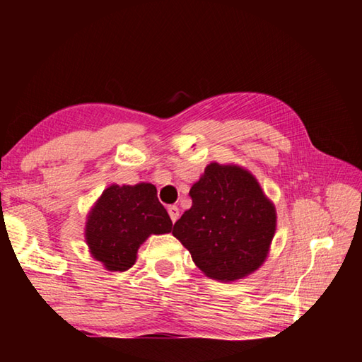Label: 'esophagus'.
Wrapping results in <instances>:
<instances>
[{
  "instance_id": "esophagus-1",
  "label": "esophagus",
  "mask_w": 362,
  "mask_h": 362,
  "mask_svg": "<svg viewBox=\"0 0 362 362\" xmlns=\"http://www.w3.org/2000/svg\"><path fill=\"white\" fill-rule=\"evenodd\" d=\"M168 212H169V217H170V220H173V222H175V220L179 218V216H180V212H179V207L174 206V204L168 207Z\"/></svg>"
}]
</instances>
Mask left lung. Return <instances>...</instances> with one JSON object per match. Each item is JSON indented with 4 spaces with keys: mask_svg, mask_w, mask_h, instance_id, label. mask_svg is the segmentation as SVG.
Instances as JSON below:
<instances>
[{
    "mask_svg": "<svg viewBox=\"0 0 362 362\" xmlns=\"http://www.w3.org/2000/svg\"><path fill=\"white\" fill-rule=\"evenodd\" d=\"M189 198L192 207L174 223L173 235L206 276L241 279L265 262L276 211L252 174L211 163Z\"/></svg>",
    "mask_w": 362,
    "mask_h": 362,
    "instance_id": "1",
    "label": "left lung"
}]
</instances>
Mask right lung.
Listing matches in <instances>:
<instances>
[{
  "label": "right lung",
  "instance_id": "1",
  "mask_svg": "<svg viewBox=\"0 0 362 362\" xmlns=\"http://www.w3.org/2000/svg\"><path fill=\"white\" fill-rule=\"evenodd\" d=\"M173 230L168 211L159 203L156 187L112 185L102 193L86 223V241L94 259L110 272H126L150 235Z\"/></svg>",
  "mask_w": 362,
  "mask_h": 362
}]
</instances>
